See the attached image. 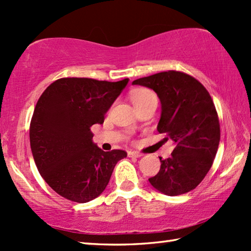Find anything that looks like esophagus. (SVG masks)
Segmentation results:
<instances>
[{"label": "esophagus", "mask_w": 251, "mask_h": 251, "mask_svg": "<svg viewBox=\"0 0 251 251\" xmlns=\"http://www.w3.org/2000/svg\"><path fill=\"white\" fill-rule=\"evenodd\" d=\"M127 156L131 158H139V157H142V154H140V152L137 151H129L127 152Z\"/></svg>", "instance_id": "1"}]
</instances>
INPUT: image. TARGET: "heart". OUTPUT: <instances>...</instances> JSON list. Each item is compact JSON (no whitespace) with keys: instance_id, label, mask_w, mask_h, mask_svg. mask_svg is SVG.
Listing matches in <instances>:
<instances>
[{"instance_id":"heart-1","label":"heart","mask_w":251,"mask_h":251,"mask_svg":"<svg viewBox=\"0 0 251 251\" xmlns=\"http://www.w3.org/2000/svg\"><path fill=\"white\" fill-rule=\"evenodd\" d=\"M131 100L135 108L136 107H141L151 103H157L158 101L157 96L154 92L146 89H139L133 91L131 94Z\"/></svg>"}]
</instances>
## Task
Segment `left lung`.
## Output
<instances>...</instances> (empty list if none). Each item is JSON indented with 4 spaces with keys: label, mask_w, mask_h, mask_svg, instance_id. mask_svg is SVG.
<instances>
[{
    "label": "left lung",
    "mask_w": 251,
    "mask_h": 251,
    "mask_svg": "<svg viewBox=\"0 0 251 251\" xmlns=\"http://www.w3.org/2000/svg\"><path fill=\"white\" fill-rule=\"evenodd\" d=\"M132 84L156 92L161 104L157 130L176 143L170 158L160 157L159 172L148 178L151 185L168 196L194 190L210 170L220 143L219 118L210 94L195 78L175 70Z\"/></svg>",
    "instance_id": "1"
}]
</instances>
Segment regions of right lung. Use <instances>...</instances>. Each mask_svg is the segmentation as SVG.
Wrapping results in <instances>:
<instances>
[{"mask_svg":"<svg viewBox=\"0 0 251 251\" xmlns=\"http://www.w3.org/2000/svg\"><path fill=\"white\" fill-rule=\"evenodd\" d=\"M127 82L63 78L40 96L30 146L41 176L58 195L81 203L93 201L104 192L117 162L126 157L121 150L101 151L91 126L103 124Z\"/></svg>","mask_w":251,"mask_h":251,"instance_id":"right-lung-1","label":"right lung"}]
</instances>
